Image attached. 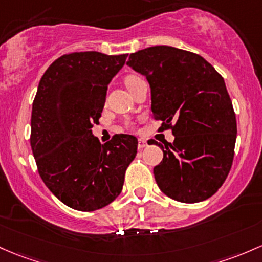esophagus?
Wrapping results in <instances>:
<instances>
[{
  "label": "esophagus",
  "instance_id": "34e87169",
  "mask_svg": "<svg viewBox=\"0 0 262 262\" xmlns=\"http://www.w3.org/2000/svg\"><path fill=\"white\" fill-rule=\"evenodd\" d=\"M146 145H148L146 140H144V139H139V140H138V149H140V150H142V149H144Z\"/></svg>",
  "mask_w": 262,
  "mask_h": 262
}]
</instances>
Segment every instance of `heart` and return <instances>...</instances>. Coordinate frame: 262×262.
I'll list each match as a JSON object with an SVG mask.
<instances>
[{"mask_svg": "<svg viewBox=\"0 0 262 262\" xmlns=\"http://www.w3.org/2000/svg\"><path fill=\"white\" fill-rule=\"evenodd\" d=\"M137 79H139V77H138V76H133V74H132V76L125 77V84H126V87L130 89L132 85H133V83L136 82Z\"/></svg>", "mask_w": 262, "mask_h": 262, "instance_id": "obj_1", "label": "heart"}]
</instances>
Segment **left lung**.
<instances>
[{"label": "left lung", "mask_w": 262, "mask_h": 262, "mask_svg": "<svg viewBox=\"0 0 262 262\" xmlns=\"http://www.w3.org/2000/svg\"><path fill=\"white\" fill-rule=\"evenodd\" d=\"M129 67L145 76L153 118L175 139L154 168L164 194L180 203H199L225 182L236 142V117L224 78L196 53L154 46L129 56Z\"/></svg>", "instance_id": "left-lung-1"}]
</instances>
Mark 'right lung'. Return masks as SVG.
Here are the masks:
<instances>
[{"label":"right lung","mask_w":262,"mask_h":262,"mask_svg":"<svg viewBox=\"0 0 262 262\" xmlns=\"http://www.w3.org/2000/svg\"><path fill=\"white\" fill-rule=\"evenodd\" d=\"M128 54H63L39 80L31 117V148L43 183L67 206L103 208L120 194L138 140L116 134L105 144L92 134L112 78Z\"/></svg>","instance_id":"right-lung-1"}]
</instances>
